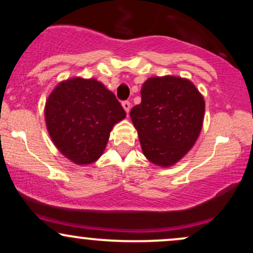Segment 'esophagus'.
<instances>
[{"label": "esophagus", "instance_id": "34e87169", "mask_svg": "<svg viewBox=\"0 0 253 253\" xmlns=\"http://www.w3.org/2000/svg\"><path fill=\"white\" fill-rule=\"evenodd\" d=\"M123 107H124L125 112H126L127 114H128L129 110H130V102H128V101H124V102H123Z\"/></svg>", "mask_w": 253, "mask_h": 253}]
</instances>
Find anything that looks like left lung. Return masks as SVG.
<instances>
[{"mask_svg":"<svg viewBox=\"0 0 253 253\" xmlns=\"http://www.w3.org/2000/svg\"><path fill=\"white\" fill-rule=\"evenodd\" d=\"M140 92L129 115L144 156L157 167H172L201 133L205 98L191 81L177 76L151 77Z\"/></svg>","mask_w":253,"mask_h":253,"instance_id":"8db88e82","label":"left lung"}]
</instances>
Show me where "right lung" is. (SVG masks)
<instances>
[{"mask_svg":"<svg viewBox=\"0 0 253 253\" xmlns=\"http://www.w3.org/2000/svg\"><path fill=\"white\" fill-rule=\"evenodd\" d=\"M126 113L110 90L95 78L62 81L45 103V123L54 146L77 165L102 156L114 125Z\"/></svg>","mask_w":253,"mask_h":253,"instance_id":"add662e5","label":"right lung"}]
</instances>
